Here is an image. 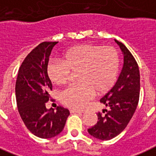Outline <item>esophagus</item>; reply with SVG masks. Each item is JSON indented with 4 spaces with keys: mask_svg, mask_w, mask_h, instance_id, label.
<instances>
[{
    "mask_svg": "<svg viewBox=\"0 0 156 156\" xmlns=\"http://www.w3.org/2000/svg\"><path fill=\"white\" fill-rule=\"evenodd\" d=\"M70 112L71 113H83V111H80V110H74V109H71L70 110Z\"/></svg>",
    "mask_w": 156,
    "mask_h": 156,
    "instance_id": "esophagus-1",
    "label": "esophagus"
}]
</instances>
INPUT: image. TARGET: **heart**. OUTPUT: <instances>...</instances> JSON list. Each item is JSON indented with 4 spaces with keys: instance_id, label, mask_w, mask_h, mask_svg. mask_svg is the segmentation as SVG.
<instances>
[{
    "instance_id": "obj_1",
    "label": "heart",
    "mask_w": 156,
    "mask_h": 156,
    "mask_svg": "<svg viewBox=\"0 0 156 156\" xmlns=\"http://www.w3.org/2000/svg\"><path fill=\"white\" fill-rule=\"evenodd\" d=\"M119 55L112 46L83 44L71 48L64 59L51 60L47 73L52 83L63 85L68 82L72 72H79V84L63 91L61 102L67 107L82 109L99 93L106 92L114 85L119 73Z\"/></svg>"
}]
</instances>
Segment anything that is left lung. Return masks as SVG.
<instances>
[{
  "label": "left lung",
  "instance_id": "1",
  "mask_svg": "<svg viewBox=\"0 0 156 156\" xmlns=\"http://www.w3.org/2000/svg\"><path fill=\"white\" fill-rule=\"evenodd\" d=\"M123 56L121 73L116 83L108 93L100 99V102L109 107L103 109V115L97 113L98 121L87 129L94 138L109 140L121 133L133 116L140 98V76L138 64L126 46L115 40Z\"/></svg>",
  "mask_w": 156,
  "mask_h": 156
}]
</instances>
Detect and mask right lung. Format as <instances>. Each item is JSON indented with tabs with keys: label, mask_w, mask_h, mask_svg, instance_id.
I'll return each instance as SVG.
<instances>
[{
	"label": "right lung",
	"mask_w": 156,
	"mask_h": 156,
	"mask_svg": "<svg viewBox=\"0 0 156 156\" xmlns=\"http://www.w3.org/2000/svg\"><path fill=\"white\" fill-rule=\"evenodd\" d=\"M57 42H42L25 57L18 71L16 98L18 112L27 128L42 139L52 138L64 129L70 115L63 107L48 109L52 83L47 65L52 48Z\"/></svg>",
	"instance_id": "right-lung-1"
}]
</instances>
